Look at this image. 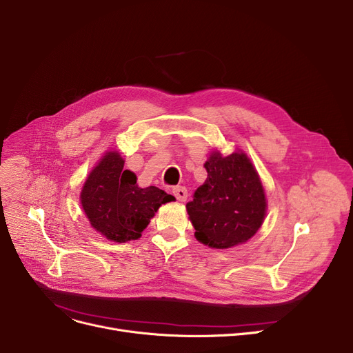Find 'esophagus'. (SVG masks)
<instances>
[{
    "label": "esophagus",
    "mask_w": 353,
    "mask_h": 353,
    "mask_svg": "<svg viewBox=\"0 0 353 353\" xmlns=\"http://www.w3.org/2000/svg\"><path fill=\"white\" fill-rule=\"evenodd\" d=\"M173 194L176 196V199L179 200V201H185V199H187V189L184 185H177V187H174L173 189Z\"/></svg>",
    "instance_id": "34e87169"
}]
</instances>
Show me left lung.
Here are the masks:
<instances>
[{
  "label": "left lung",
  "mask_w": 353,
  "mask_h": 353,
  "mask_svg": "<svg viewBox=\"0 0 353 353\" xmlns=\"http://www.w3.org/2000/svg\"><path fill=\"white\" fill-rule=\"evenodd\" d=\"M207 179L185 208L196 239L211 248L248 241L261 227L267 200L260 176L243 152H213L204 163Z\"/></svg>",
  "instance_id": "left-lung-1"
}]
</instances>
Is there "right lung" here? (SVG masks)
I'll use <instances>...</instances> for the list:
<instances>
[{
    "label": "right lung",
    "instance_id": "obj_1",
    "mask_svg": "<svg viewBox=\"0 0 353 353\" xmlns=\"http://www.w3.org/2000/svg\"><path fill=\"white\" fill-rule=\"evenodd\" d=\"M125 160L112 150L93 169L81 193V204L90 223L110 241L137 240L161 204L174 201L154 185L140 189L136 174L123 169Z\"/></svg>",
    "mask_w": 353,
    "mask_h": 353
}]
</instances>
